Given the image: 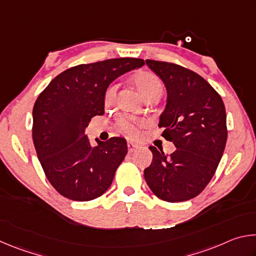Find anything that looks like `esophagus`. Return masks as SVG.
Segmentation results:
<instances>
[{
	"instance_id": "1",
	"label": "esophagus",
	"mask_w": 256,
	"mask_h": 256,
	"mask_svg": "<svg viewBox=\"0 0 256 256\" xmlns=\"http://www.w3.org/2000/svg\"><path fill=\"white\" fill-rule=\"evenodd\" d=\"M128 152H133V151H136L138 148V146L136 144H132V142H128Z\"/></svg>"
}]
</instances>
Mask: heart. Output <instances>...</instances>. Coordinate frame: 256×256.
<instances>
[{
	"instance_id": "1",
	"label": "heart",
	"mask_w": 256,
	"mask_h": 256,
	"mask_svg": "<svg viewBox=\"0 0 256 256\" xmlns=\"http://www.w3.org/2000/svg\"><path fill=\"white\" fill-rule=\"evenodd\" d=\"M132 84L140 92L144 98L148 99L154 94H162V82L156 73L148 70H140L133 73L131 76ZM116 94H118V86L110 84L105 89L102 94V102L106 108L115 105ZM118 131L130 138H138L140 134V128L144 126V122L140 120H133L125 116H120L115 123Z\"/></svg>"
}]
</instances>
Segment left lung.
<instances>
[{"label":"left lung","mask_w":256,"mask_h":256,"mask_svg":"<svg viewBox=\"0 0 256 256\" xmlns=\"http://www.w3.org/2000/svg\"><path fill=\"white\" fill-rule=\"evenodd\" d=\"M162 80L167 105L160 116L162 136L176 150L164 154L154 146L152 162L144 170L156 196L183 202L198 196L209 184L227 141L226 110L220 94L198 73L178 64L146 60Z\"/></svg>","instance_id":"8db88e82"}]
</instances>
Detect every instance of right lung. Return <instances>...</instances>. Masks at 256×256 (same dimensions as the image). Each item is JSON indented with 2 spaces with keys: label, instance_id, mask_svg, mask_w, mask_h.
<instances>
[{
  "label": "right lung",
  "instance_id": "add662e5",
  "mask_svg": "<svg viewBox=\"0 0 256 256\" xmlns=\"http://www.w3.org/2000/svg\"><path fill=\"white\" fill-rule=\"evenodd\" d=\"M144 64L120 58L80 64L60 73L38 96L32 110V140L52 186L64 198L90 201L110 188L128 154L123 138L98 141L84 134L94 116L104 114L102 94L112 81Z\"/></svg>",
  "mask_w": 256,
  "mask_h": 256
}]
</instances>
